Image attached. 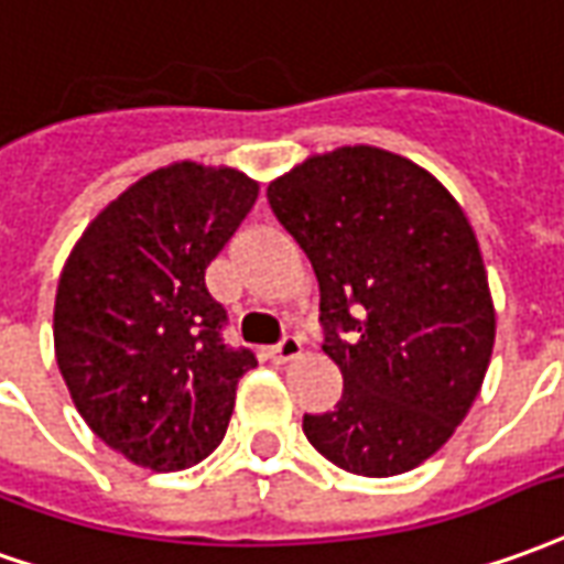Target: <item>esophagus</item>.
Segmentation results:
<instances>
[{
  "label": "esophagus",
  "instance_id": "esophagus-1",
  "mask_svg": "<svg viewBox=\"0 0 564 564\" xmlns=\"http://www.w3.org/2000/svg\"><path fill=\"white\" fill-rule=\"evenodd\" d=\"M302 354V338L299 336H283L274 348H271V360L274 364H290Z\"/></svg>",
  "mask_w": 564,
  "mask_h": 564
}]
</instances>
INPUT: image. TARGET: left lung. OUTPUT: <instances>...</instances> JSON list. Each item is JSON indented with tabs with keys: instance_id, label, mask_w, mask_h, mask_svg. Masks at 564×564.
Here are the masks:
<instances>
[{
	"instance_id": "1",
	"label": "left lung",
	"mask_w": 564,
	"mask_h": 564,
	"mask_svg": "<svg viewBox=\"0 0 564 564\" xmlns=\"http://www.w3.org/2000/svg\"><path fill=\"white\" fill-rule=\"evenodd\" d=\"M269 204L321 283L333 412L302 431L357 476H397L446 446L482 388L495 302L470 219L433 173L338 145L269 183Z\"/></svg>"
}]
</instances>
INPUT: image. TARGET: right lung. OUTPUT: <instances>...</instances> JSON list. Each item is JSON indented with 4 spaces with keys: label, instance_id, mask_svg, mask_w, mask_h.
I'll return each instance as SVG.
<instances>
[{
    "label": "right lung",
    "instance_id": "1",
    "mask_svg": "<svg viewBox=\"0 0 564 564\" xmlns=\"http://www.w3.org/2000/svg\"><path fill=\"white\" fill-rule=\"evenodd\" d=\"M259 198L235 167L173 161L94 216L54 299V357L78 415L137 467L167 474L226 436L256 357L223 345L207 265Z\"/></svg>",
    "mask_w": 564,
    "mask_h": 564
}]
</instances>
